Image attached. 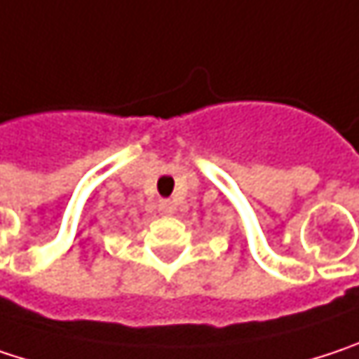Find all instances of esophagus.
I'll return each instance as SVG.
<instances>
[{"label": "esophagus", "mask_w": 359, "mask_h": 359, "mask_svg": "<svg viewBox=\"0 0 359 359\" xmlns=\"http://www.w3.org/2000/svg\"><path fill=\"white\" fill-rule=\"evenodd\" d=\"M158 210H161V215H171L173 212V202L161 201L158 202Z\"/></svg>", "instance_id": "obj_1"}]
</instances>
